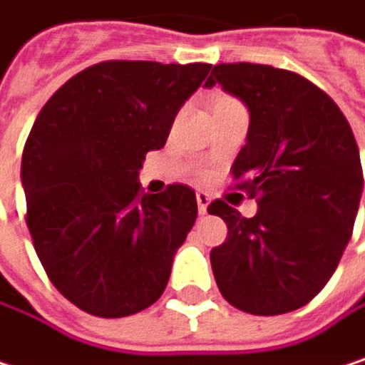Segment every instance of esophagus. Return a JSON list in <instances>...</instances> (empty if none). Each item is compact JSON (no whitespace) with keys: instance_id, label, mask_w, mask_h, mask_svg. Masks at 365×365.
<instances>
[{"instance_id":"34e87169","label":"esophagus","mask_w":365,"mask_h":365,"mask_svg":"<svg viewBox=\"0 0 365 365\" xmlns=\"http://www.w3.org/2000/svg\"><path fill=\"white\" fill-rule=\"evenodd\" d=\"M195 200H197V210H200V215H206V212H208V206H210V195L204 193V191H197V193H195Z\"/></svg>"}]
</instances>
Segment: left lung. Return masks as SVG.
Returning <instances> with one entry per match:
<instances>
[{
    "label": "left lung",
    "mask_w": 365,
    "mask_h": 365,
    "mask_svg": "<svg viewBox=\"0 0 365 365\" xmlns=\"http://www.w3.org/2000/svg\"><path fill=\"white\" fill-rule=\"evenodd\" d=\"M215 85L249 110L232 174L257 197L251 219L221 200L208 206L230 230L210 251L215 280L245 312L297 310L327 284L353 234L364 191L355 135L334 99L299 74L221 63L206 81Z\"/></svg>",
    "instance_id": "left-lung-1"
}]
</instances>
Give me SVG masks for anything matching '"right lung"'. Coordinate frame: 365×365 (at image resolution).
Returning a JSON list of instances; mask_svg holds the SVG:
<instances>
[{
	"mask_svg": "<svg viewBox=\"0 0 365 365\" xmlns=\"http://www.w3.org/2000/svg\"><path fill=\"white\" fill-rule=\"evenodd\" d=\"M210 68L106 61L40 110L21 163L27 227L51 282L81 310L116 319L161 297L197 200L187 185L142 195L138 174Z\"/></svg>",
	"mask_w": 365,
	"mask_h": 365,
	"instance_id": "obj_1",
	"label": "right lung"
}]
</instances>
